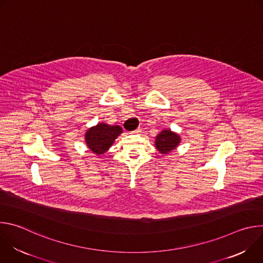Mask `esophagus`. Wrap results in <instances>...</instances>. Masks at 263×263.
Listing matches in <instances>:
<instances>
[{
  "label": "esophagus",
  "instance_id": "esophagus-1",
  "mask_svg": "<svg viewBox=\"0 0 263 263\" xmlns=\"http://www.w3.org/2000/svg\"><path fill=\"white\" fill-rule=\"evenodd\" d=\"M141 132V128H137L136 130H134V131H132L131 133H133V134H139Z\"/></svg>",
  "mask_w": 263,
  "mask_h": 263
}]
</instances>
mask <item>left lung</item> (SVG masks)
Returning a JSON list of instances; mask_svg holds the SVG:
<instances>
[{
	"label": "left lung",
	"mask_w": 263,
	"mask_h": 263,
	"mask_svg": "<svg viewBox=\"0 0 263 263\" xmlns=\"http://www.w3.org/2000/svg\"><path fill=\"white\" fill-rule=\"evenodd\" d=\"M180 142V137L178 134L172 132L171 130H164L161 133H159L156 137L155 144L158 151L162 154H167Z\"/></svg>",
	"instance_id": "obj_1"
}]
</instances>
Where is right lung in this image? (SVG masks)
<instances>
[{
	"label": "right lung",
	"mask_w": 263,
	"mask_h": 263,
	"mask_svg": "<svg viewBox=\"0 0 263 263\" xmlns=\"http://www.w3.org/2000/svg\"><path fill=\"white\" fill-rule=\"evenodd\" d=\"M122 132L120 126H109L101 123L88 129L85 134V141L92 153L100 155L107 151Z\"/></svg>",
	"instance_id": "add662e5"
}]
</instances>
